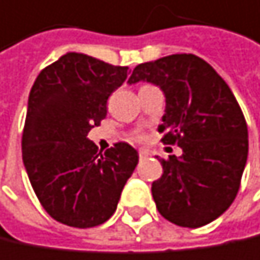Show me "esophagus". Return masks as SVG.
<instances>
[{
	"instance_id": "34e87169",
	"label": "esophagus",
	"mask_w": 260,
	"mask_h": 260,
	"mask_svg": "<svg viewBox=\"0 0 260 260\" xmlns=\"http://www.w3.org/2000/svg\"><path fill=\"white\" fill-rule=\"evenodd\" d=\"M148 155H149V151H148V149H145V148H141V149H139V157H141V158H145Z\"/></svg>"
}]
</instances>
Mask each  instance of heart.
Segmentation results:
<instances>
[{"mask_svg": "<svg viewBox=\"0 0 260 260\" xmlns=\"http://www.w3.org/2000/svg\"><path fill=\"white\" fill-rule=\"evenodd\" d=\"M136 139H138V141H141V139H144V136H141V135H138V136H136Z\"/></svg>", "mask_w": 260, "mask_h": 260, "instance_id": "1", "label": "heart"}]
</instances>
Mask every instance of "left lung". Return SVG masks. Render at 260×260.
<instances>
[{
	"label": "left lung",
	"mask_w": 260,
	"mask_h": 260,
	"mask_svg": "<svg viewBox=\"0 0 260 260\" xmlns=\"http://www.w3.org/2000/svg\"><path fill=\"white\" fill-rule=\"evenodd\" d=\"M146 81L166 97L163 144L182 149L160 158L161 178L151 191L158 212L174 224L201 228L226 211L240 190L248 133L228 83L202 58L175 53L135 67L128 83Z\"/></svg>",
	"instance_id": "8db88e82"
}]
</instances>
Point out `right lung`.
Here are the masks:
<instances>
[{"mask_svg":"<svg viewBox=\"0 0 260 260\" xmlns=\"http://www.w3.org/2000/svg\"><path fill=\"white\" fill-rule=\"evenodd\" d=\"M127 75L128 67L69 52L31 88L22 158L42 207L62 224L86 229L109 220L139 161L125 142L102 152L86 138Z\"/></svg>","mask_w":260,"mask_h":260,"instance_id":"obj_1","label":"right lung"}]
</instances>
